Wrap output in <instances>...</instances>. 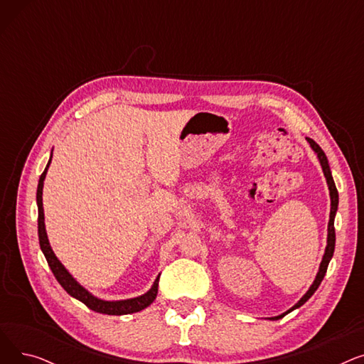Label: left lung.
I'll return each instance as SVG.
<instances>
[{
	"label": "left lung",
	"instance_id": "1",
	"mask_svg": "<svg viewBox=\"0 0 364 364\" xmlns=\"http://www.w3.org/2000/svg\"><path fill=\"white\" fill-rule=\"evenodd\" d=\"M307 141L310 143L311 149L317 153V158L320 161V165L323 168V174L324 177H326V181H328V186H329V193H331V217H329V224H328V246H326V251H324V255H323V259L320 262V269H318V273L316 276V280L313 282V284L310 286V289L307 291V294H305L295 305L291 309L286 311L284 314H288L291 311H294L295 309H299L302 304L307 302L311 295L317 291V288L320 286L324 274H326L328 272V265L333 257V251H335V215H336V211H338V202H339V198H338V190H336V186H335V181L332 178V172H331V168H329V162H328V158L326 155H324V151L320 149V146L311 140V139H307ZM284 314H280L277 317H272L273 320H277V318H282Z\"/></svg>",
	"mask_w": 364,
	"mask_h": 364
}]
</instances>
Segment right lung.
<instances>
[{
	"instance_id": "1",
	"label": "right lung",
	"mask_w": 364,
	"mask_h": 364,
	"mask_svg": "<svg viewBox=\"0 0 364 364\" xmlns=\"http://www.w3.org/2000/svg\"><path fill=\"white\" fill-rule=\"evenodd\" d=\"M51 158L44 169V172L40 177V183H38V188H36V203H38V237H40V246L41 251L50 265V269L54 274V277L57 279L62 284V288L73 298L80 299L81 302H84L87 307L95 313H102V314H109V316H122V314H131V313H137L144 310L146 307L155 301L156 295H158V286H159V276L156 277L155 283L150 288V291H147L144 295L137 296V298H131V299H124V301H103L95 298L94 295H91L87 289H84L82 286L76 282L69 272L62 265V262L57 259V257L54 255L48 237H47V232H46V224H44V208H43V187H44V178L47 174V169L50 166Z\"/></svg>"
}]
</instances>
